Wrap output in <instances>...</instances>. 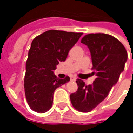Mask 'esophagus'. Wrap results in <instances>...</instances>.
I'll list each match as a JSON object with an SVG mask.
<instances>
[{"instance_id": "obj_1", "label": "esophagus", "mask_w": 133, "mask_h": 133, "mask_svg": "<svg viewBox=\"0 0 133 133\" xmlns=\"http://www.w3.org/2000/svg\"><path fill=\"white\" fill-rule=\"evenodd\" d=\"M71 81H76V78L75 77H71Z\"/></svg>"}]
</instances>
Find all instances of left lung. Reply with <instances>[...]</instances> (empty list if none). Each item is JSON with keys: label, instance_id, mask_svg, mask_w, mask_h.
I'll return each mask as SVG.
<instances>
[{"label": "left lung", "instance_id": "8db88e82", "mask_svg": "<svg viewBox=\"0 0 133 133\" xmlns=\"http://www.w3.org/2000/svg\"><path fill=\"white\" fill-rule=\"evenodd\" d=\"M81 42L89 48L92 69L95 71L92 74H95L96 78L89 85L82 80L77 79L78 90L70 95V99L75 109L89 112L108 96L112 86L117 83L128 54L119 41L107 34H89L82 38Z\"/></svg>", "mask_w": 133, "mask_h": 133}]
</instances>
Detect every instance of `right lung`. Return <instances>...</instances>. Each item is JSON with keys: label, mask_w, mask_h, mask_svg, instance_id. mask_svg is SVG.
<instances>
[{"label": "right lung", "mask_w": 133, "mask_h": 133, "mask_svg": "<svg viewBox=\"0 0 133 133\" xmlns=\"http://www.w3.org/2000/svg\"><path fill=\"white\" fill-rule=\"evenodd\" d=\"M82 33L49 30L31 42L26 62L24 92L30 108L38 113L48 111L53 103L55 89L70 81L66 76L59 79L54 70L66 60L68 51Z\"/></svg>", "instance_id": "1"}]
</instances>
